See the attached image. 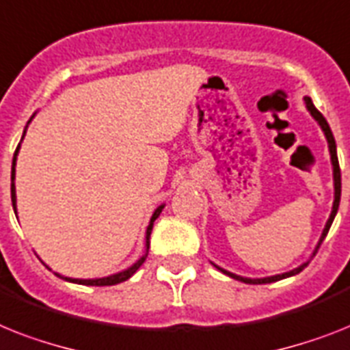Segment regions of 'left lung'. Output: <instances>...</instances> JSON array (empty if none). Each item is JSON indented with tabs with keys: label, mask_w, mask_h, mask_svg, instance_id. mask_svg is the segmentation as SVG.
<instances>
[{
	"label": "left lung",
	"mask_w": 350,
	"mask_h": 350,
	"mask_svg": "<svg viewBox=\"0 0 350 350\" xmlns=\"http://www.w3.org/2000/svg\"><path fill=\"white\" fill-rule=\"evenodd\" d=\"M306 100V106H308L309 113L314 116V120L320 124V127L323 129V133H325V138H327V144H329V152H331V161H332V174H334V203H332V212L331 215H329V221L327 224H325V228H323V234L322 237H320V243H318L317 250H314V254L318 252V248H320V244L323 243V239H325V235H327L329 228H331L332 221H334V215H336L338 212V206H340V196H342V174H340V163H338V156H336V142H334V136H332V131L331 127H329L327 120L323 118V115L320 113V111L314 107L313 100L309 98V96H306L304 98ZM313 254V255H314ZM308 266V262L302 264V266H298L297 269H293V271H288V273H282V275H275V277H266V278H244V277H239V275H234L230 273V271H224V269H221L223 273H226L228 277L235 278V280H241V282H246V284H269V282H277V280H280V278H286V277H291V275H297L300 273L304 268Z\"/></svg>",
	"instance_id": "8db88e82"
}]
</instances>
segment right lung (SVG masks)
Segmentation results:
<instances>
[{
	"instance_id": "1",
	"label": "right lung",
	"mask_w": 350,
	"mask_h": 350,
	"mask_svg": "<svg viewBox=\"0 0 350 350\" xmlns=\"http://www.w3.org/2000/svg\"><path fill=\"white\" fill-rule=\"evenodd\" d=\"M18 150H19V146L18 149H16V152H14V160H12V183H10V196H12V204H14V212H16V187H14V174H16V156H18ZM161 210H163V204L161 206H158V208L154 210V214H152V217H150V223L149 226H147V235H146V243H147V252L146 255L138 260V262H135L131 268H127L126 271H120V273L116 275H111V277H104V278H92V280H81V278H68V277H62L64 280H70V282H77V284H84V286H115V284H120L124 282V280H127V278L131 277V275L135 273L136 269L140 268L142 264H144V260H146L147 254H149V237H150V232H152V224H154V221L158 219V215L161 214ZM61 277V275H59Z\"/></svg>"
}]
</instances>
